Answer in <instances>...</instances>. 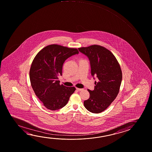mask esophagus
Masks as SVG:
<instances>
[{"label":"esophagus","mask_w":152,"mask_h":152,"mask_svg":"<svg viewBox=\"0 0 152 152\" xmlns=\"http://www.w3.org/2000/svg\"><path fill=\"white\" fill-rule=\"evenodd\" d=\"M76 90H77V91H82V88H76Z\"/></svg>","instance_id":"34e87169"}]
</instances>
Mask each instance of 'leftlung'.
Here are the masks:
<instances>
[{
    "mask_svg": "<svg viewBox=\"0 0 152 152\" xmlns=\"http://www.w3.org/2000/svg\"><path fill=\"white\" fill-rule=\"evenodd\" d=\"M90 60L91 75L98 78L94 90H87L90 97L84 102L90 112L99 113L111 104L119 92L122 81V71L115 56L107 48L99 45L78 48Z\"/></svg>",
    "mask_w": 152,
    "mask_h": 152,
    "instance_id": "obj_1",
    "label": "left lung"
}]
</instances>
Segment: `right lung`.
Here are the masks:
<instances>
[{"label":"right lung","mask_w":152,"mask_h":152,"mask_svg":"<svg viewBox=\"0 0 152 152\" xmlns=\"http://www.w3.org/2000/svg\"><path fill=\"white\" fill-rule=\"evenodd\" d=\"M79 53L77 49L58 45L46 46L36 55L31 66L30 79L36 96L48 109L56 110L67 104L75 87L60 85L65 60Z\"/></svg>","instance_id":"obj_1"}]
</instances>
